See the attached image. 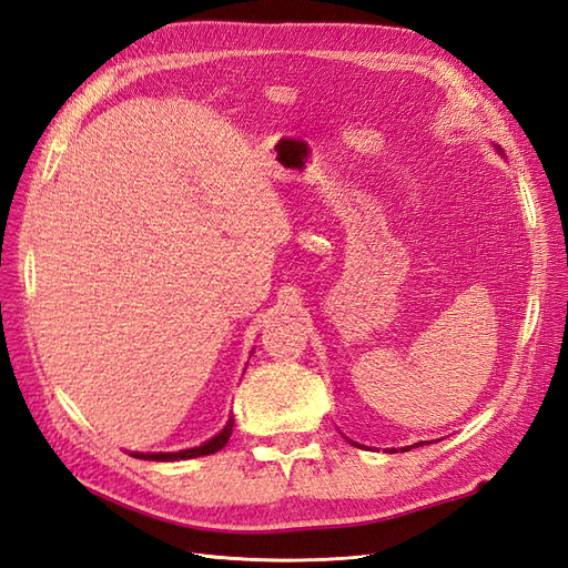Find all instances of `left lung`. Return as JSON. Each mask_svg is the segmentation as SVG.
<instances>
[{
    "label": "left lung",
    "instance_id": "obj_1",
    "mask_svg": "<svg viewBox=\"0 0 568 568\" xmlns=\"http://www.w3.org/2000/svg\"><path fill=\"white\" fill-rule=\"evenodd\" d=\"M355 445V443H353ZM417 445H422V443H417ZM403 450H409V448H403Z\"/></svg>",
    "mask_w": 568,
    "mask_h": 568
}]
</instances>
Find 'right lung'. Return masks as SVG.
Segmentation results:
<instances>
[{"label":"right lung","mask_w":568,"mask_h":568,"mask_svg":"<svg viewBox=\"0 0 568 568\" xmlns=\"http://www.w3.org/2000/svg\"><path fill=\"white\" fill-rule=\"evenodd\" d=\"M232 426H234V419L230 417L225 428H222V432L215 438L199 445V448H189V450H180V453H130V455L136 457V459H153V462H175V459H192V457L213 455V453L225 448V443L232 436Z\"/></svg>","instance_id":"right-lung-1"}]
</instances>
